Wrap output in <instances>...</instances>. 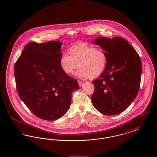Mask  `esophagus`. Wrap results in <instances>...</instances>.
I'll return each instance as SVG.
<instances>
[{
    "instance_id": "esophagus-1",
    "label": "esophagus",
    "mask_w": 157,
    "mask_h": 157,
    "mask_svg": "<svg viewBox=\"0 0 157 157\" xmlns=\"http://www.w3.org/2000/svg\"><path fill=\"white\" fill-rule=\"evenodd\" d=\"M78 83H79V86H81L82 85H83V82H82V81H78Z\"/></svg>"
}]
</instances>
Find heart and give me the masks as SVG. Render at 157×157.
Instances as JSON below:
<instances>
[{"mask_svg":"<svg viewBox=\"0 0 157 157\" xmlns=\"http://www.w3.org/2000/svg\"><path fill=\"white\" fill-rule=\"evenodd\" d=\"M67 54H63L59 58L60 67L67 75L76 72L80 78H96L104 72L107 66L108 56L105 51L85 43L72 46Z\"/></svg>","mask_w":157,"mask_h":157,"instance_id":"heart-1","label":"heart"}]
</instances>
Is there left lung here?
<instances>
[{
	"label": "left lung",
	"mask_w": 157,
	"mask_h": 157,
	"mask_svg": "<svg viewBox=\"0 0 157 157\" xmlns=\"http://www.w3.org/2000/svg\"><path fill=\"white\" fill-rule=\"evenodd\" d=\"M107 54L104 72L93 81L91 101L99 112L115 115L125 111L134 100L140 87L142 63L138 53L126 39L99 37L94 42Z\"/></svg>",
	"instance_id": "1"
}]
</instances>
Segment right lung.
Segmentation results:
<instances>
[{
  "label": "right lung",
  "instance_id": "1",
  "mask_svg": "<svg viewBox=\"0 0 157 157\" xmlns=\"http://www.w3.org/2000/svg\"><path fill=\"white\" fill-rule=\"evenodd\" d=\"M62 43L50 41L25 45L14 67L17 94L36 117L55 121L63 116L71 104L78 81L59 65Z\"/></svg>",
  "mask_w": 157,
  "mask_h": 157
}]
</instances>
